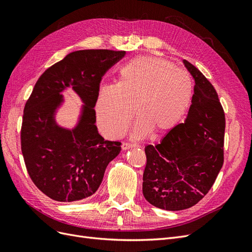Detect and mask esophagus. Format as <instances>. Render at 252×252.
I'll return each instance as SVG.
<instances>
[{
  "instance_id": "1",
  "label": "esophagus",
  "mask_w": 252,
  "mask_h": 252,
  "mask_svg": "<svg viewBox=\"0 0 252 252\" xmlns=\"http://www.w3.org/2000/svg\"><path fill=\"white\" fill-rule=\"evenodd\" d=\"M135 147H138V145H136V144H132V143H123V144H122V149H123V150L135 148Z\"/></svg>"
}]
</instances>
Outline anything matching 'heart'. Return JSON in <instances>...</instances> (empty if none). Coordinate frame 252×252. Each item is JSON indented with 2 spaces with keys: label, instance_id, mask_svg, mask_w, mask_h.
Listing matches in <instances>:
<instances>
[{
  "label": "heart",
  "instance_id": "obj_1",
  "mask_svg": "<svg viewBox=\"0 0 252 252\" xmlns=\"http://www.w3.org/2000/svg\"><path fill=\"white\" fill-rule=\"evenodd\" d=\"M192 93L190 75L169 61L135 58L122 68L118 84L101 88L97 119L104 132L114 136L127 128L135 108L139 119L133 134L144 138L150 130L163 132L177 124L191 103Z\"/></svg>",
  "mask_w": 252,
  "mask_h": 252
}]
</instances>
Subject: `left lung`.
Masks as SVG:
<instances>
[{
    "label": "left lung",
    "mask_w": 252,
    "mask_h": 252,
    "mask_svg": "<svg viewBox=\"0 0 252 252\" xmlns=\"http://www.w3.org/2000/svg\"><path fill=\"white\" fill-rule=\"evenodd\" d=\"M183 63L195 83L187 119L161 143L145 147L144 197L156 207L170 211L199 203L224 163L225 114L217 91L196 67L186 60Z\"/></svg>",
    "instance_id": "8db88e82"
}]
</instances>
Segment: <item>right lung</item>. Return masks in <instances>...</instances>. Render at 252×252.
I'll return each mask as SVG.
<instances>
[{"instance_id":"add662e5","label":"right lung","mask_w":252,"mask_h":252,"mask_svg":"<svg viewBox=\"0 0 252 252\" xmlns=\"http://www.w3.org/2000/svg\"><path fill=\"white\" fill-rule=\"evenodd\" d=\"M125 51L78 50L49 67L26 102L21 148L30 179L58 202L80 201L100 187L106 167L120 154L121 143L105 141L95 126L94 106L102 77ZM68 87L84 104L78 123L69 129L55 120Z\"/></svg>"}]
</instances>
